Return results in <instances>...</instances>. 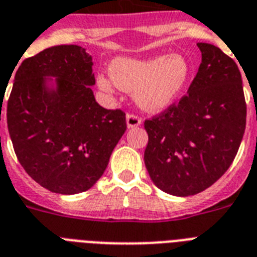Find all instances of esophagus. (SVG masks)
Returning a JSON list of instances; mask_svg holds the SVG:
<instances>
[{
  "label": "esophagus",
  "instance_id": "esophagus-1",
  "mask_svg": "<svg viewBox=\"0 0 257 257\" xmlns=\"http://www.w3.org/2000/svg\"><path fill=\"white\" fill-rule=\"evenodd\" d=\"M126 125H128V128H136V126L141 125V118L136 114L129 113V114H126Z\"/></svg>",
  "mask_w": 257,
  "mask_h": 257
}]
</instances>
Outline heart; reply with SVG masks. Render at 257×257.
Segmentation results:
<instances>
[{
	"label": "heart",
	"instance_id": "1",
	"mask_svg": "<svg viewBox=\"0 0 257 257\" xmlns=\"http://www.w3.org/2000/svg\"><path fill=\"white\" fill-rule=\"evenodd\" d=\"M191 64L181 54L152 58L117 57L109 65V74L97 82L104 92H113L114 85L135 92L137 104L149 112H159L179 100L191 77Z\"/></svg>",
	"mask_w": 257,
	"mask_h": 257
}]
</instances>
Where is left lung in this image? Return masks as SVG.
<instances>
[{
	"instance_id": "1",
	"label": "left lung",
	"mask_w": 257,
	"mask_h": 257,
	"mask_svg": "<svg viewBox=\"0 0 257 257\" xmlns=\"http://www.w3.org/2000/svg\"><path fill=\"white\" fill-rule=\"evenodd\" d=\"M197 46L201 64L187 94L144 122L147 171L159 189L181 197L203 192L227 172L247 120L236 62L217 46Z\"/></svg>"
}]
</instances>
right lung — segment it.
Wrapping results in <instances>:
<instances>
[{
  "mask_svg": "<svg viewBox=\"0 0 257 257\" xmlns=\"http://www.w3.org/2000/svg\"><path fill=\"white\" fill-rule=\"evenodd\" d=\"M92 66L84 48L57 45L25 58L14 76L6 109L14 152L26 173L54 193L92 188L126 131L121 109L97 104Z\"/></svg>",
  "mask_w": 257,
  "mask_h": 257,
  "instance_id": "add662e5",
  "label": "right lung"
}]
</instances>
